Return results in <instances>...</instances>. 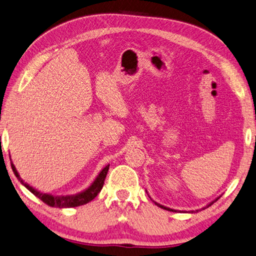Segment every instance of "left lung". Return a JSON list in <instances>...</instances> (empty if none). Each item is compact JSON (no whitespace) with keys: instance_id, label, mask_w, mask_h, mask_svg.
Listing matches in <instances>:
<instances>
[{"instance_id":"8db88e82","label":"left lung","mask_w":256,"mask_h":256,"mask_svg":"<svg viewBox=\"0 0 256 256\" xmlns=\"http://www.w3.org/2000/svg\"><path fill=\"white\" fill-rule=\"evenodd\" d=\"M146 193H148V191H146ZM220 196H217V198H215V200H213V201H212L210 203H208V204L206 205V206H204V208H202L201 210H205V208H210V205H212V204H213L214 202H216V201L218 200V198H220ZM148 198H151V196H148ZM151 200H152V198H151ZM152 201H153V200H152ZM153 202H154L155 204H156L158 208H163V210H170V212H184V213H191V214H192V213H196V212H198V210H189V212H186V210H174V208H167V206H164V205H162V204H160V203H158V202H155V201H153Z\"/></svg>"}]
</instances>
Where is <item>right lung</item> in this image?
I'll use <instances>...</instances> for the list:
<instances>
[{
  "label": "right lung",
  "mask_w": 256,
  "mask_h": 256,
  "mask_svg": "<svg viewBox=\"0 0 256 256\" xmlns=\"http://www.w3.org/2000/svg\"><path fill=\"white\" fill-rule=\"evenodd\" d=\"M12 165V170H13L15 176L17 177V179L20 180V184L26 186V188L34 194L39 198L41 201L44 202L46 204L50 205L52 208H76V206H80V205H84L89 203L90 201H92L98 192L102 190L103 184H104V180L106 178L108 168H110V164L108 166H105L104 168H102V170L98 174V176L96 177V179L93 180L92 184L86 188L84 190L80 191L79 193H76V194H67V196H53L50 194V193H43L39 190L34 189V186H29L27 182H24V180L20 178V174H18L15 165L10 162Z\"/></svg>",
  "instance_id": "obj_1"
}]
</instances>
